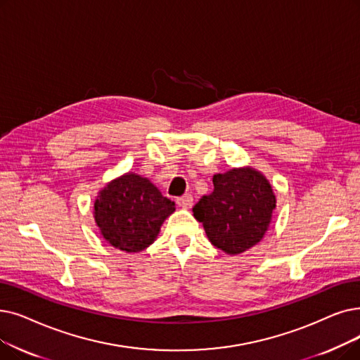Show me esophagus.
Masks as SVG:
<instances>
[{
    "instance_id": "34e87169",
    "label": "esophagus",
    "mask_w": 360,
    "mask_h": 360,
    "mask_svg": "<svg viewBox=\"0 0 360 360\" xmlns=\"http://www.w3.org/2000/svg\"><path fill=\"white\" fill-rule=\"evenodd\" d=\"M193 201H194V198H193L191 194H185V195H182V197H179L176 200L178 206L182 207V209H191L193 207Z\"/></svg>"
}]
</instances>
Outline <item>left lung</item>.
<instances>
[{
    "mask_svg": "<svg viewBox=\"0 0 360 360\" xmlns=\"http://www.w3.org/2000/svg\"><path fill=\"white\" fill-rule=\"evenodd\" d=\"M214 190L193 207L210 243L228 255L252 248L266 233L276 198L269 181L253 167L213 176Z\"/></svg>",
    "mask_w": 360,
    "mask_h": 360,
    "instance_id": "1",
    "label": "left lung"
}]
</instances>
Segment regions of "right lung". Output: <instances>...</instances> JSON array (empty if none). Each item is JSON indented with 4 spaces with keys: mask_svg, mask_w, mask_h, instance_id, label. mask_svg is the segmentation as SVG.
I'll return each mask as SVG.
<instances>
[{
    "mask_svg": "<svg viewBox=\"0 0 360 360\" xmlns=\"http://www.w3.org/2000/svg\"><path fill=\"white\" fill-rule=\"evenodd\" d=\"M174 212V201L132 172L108 182L94 202V219L103 238L127 253L143 252L153 244Z\"/></svg>",
    "mask_w": 360,
    "mask_h": 360,
    "instance_id": "add662e5",
    "label": "right lung"
}]
</instances>
